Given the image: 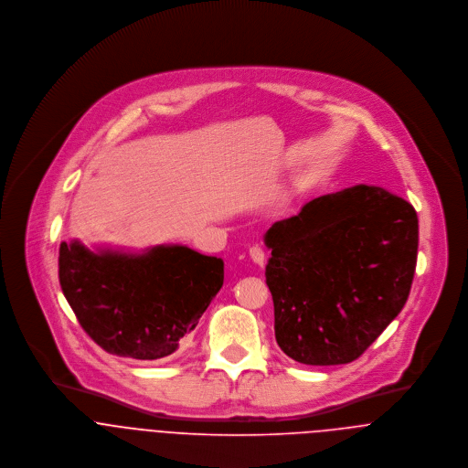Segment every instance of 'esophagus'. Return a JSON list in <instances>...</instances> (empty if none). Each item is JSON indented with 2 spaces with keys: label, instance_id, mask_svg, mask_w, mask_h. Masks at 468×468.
<instances>
[{
  "label": "esophagus",
  "instance_id": "34e87169",
  "mask_svg": "<svg viewBox=\"0 0 468 468\" xmlns=\"http://www.w3.org/2000/svg\"><path fill=\"white\" fill-rule=\"evenodd\" d=\"M249 256H250V260H252L258 267H263L265 261H267V254H265V250H263L260 245H254V247L249 250Z\"/></svg>",
  "mask_w": 468,
  "mask_h": 468
}]
</instances>
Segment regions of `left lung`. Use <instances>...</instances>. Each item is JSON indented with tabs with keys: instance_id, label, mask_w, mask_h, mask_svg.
<instances>
[{
	"instance_id": "left-lung-1",
	"label": "left lung",
	"mask_w": 468,
	"mask_h": 468,
	"mask_svg": "<svg viewBox=\"0 0 468 468\" xmlns=\"http://www.w3.org/2000/svg\"><path fill=\"white\" fill-rule=\"evenodd\" d=\"M275 340L295 362L358 358L409 297L418 216L384 187L358 184L308 201L263 236Z\"/></svg>"
}]
</instances>
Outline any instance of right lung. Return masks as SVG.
Returning <instances> with one entry per match:
<instances>
[{
	"instance_id": "right-lung-1",
	"label": "right lung",
	"mask_w": 468,
	"mask_h": 468,
	"mask_svg": "<svg viewBox=\"0 0 468 468\" xmlns=\"http://www.w3.org/2000/svg\"><path fill=\"white\" fill-rule=\"evenodd\" d=\"M223 267L221 258L176 243L133 250L71 239L59 249V282L84 332L136 360L180 347L219 292Z\"/></svg>"
}]
</instances>
